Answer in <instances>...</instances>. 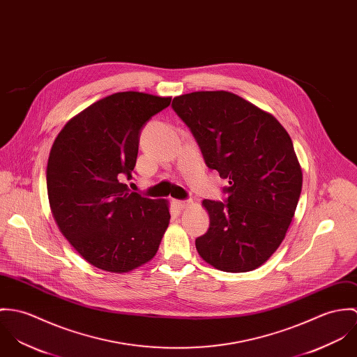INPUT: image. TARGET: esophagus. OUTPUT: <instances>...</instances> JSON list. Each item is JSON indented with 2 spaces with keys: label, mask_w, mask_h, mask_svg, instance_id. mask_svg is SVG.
<instances>
[{
  "label": "esophagus",
  "mask_w": 357,
  "mask_h": 357,
  "mask_svg": "<svg viewBox=\"0 0 357 357\" xmlns=\"http://www.w3.org/2000/svg\"><path fill=\"white\" fill-rule=\"evenodd\" d=\"M172 205L176 209H185L188 205H190V201H183V199H172Z\"/></svg>",
  "instance_id": "obj_1"
}]
</instances>
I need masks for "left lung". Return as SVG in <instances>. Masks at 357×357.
Instances as JSON below:
<instances>
[{"label": "left lung", "instance_id": "8db88e82", "mask_svg": "<svg viewBox=\"0 0 357 357\" xmlns=\"http://www.w3.org/2000/svg\"><path fill=\"white\" fill-rule=\"evenodd\" d=\"M206 165L229 179L227 202L204 199L208 231L198 255L226 273H248L277 250L301 195L303 171L284 127L270 112L226 90L172 100Z\"/></svg>", "mask_w": 357, "mask_h": 357}]
</instances>
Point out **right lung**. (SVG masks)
<instances>
[{
	"label": "right lung",
	"mask_w": 357,
	"mask_h": 357,
	"mask_svg": "<svg viewBox=\"0 0 357 357\" xmlns=\"http://www.w3.org/2000/svg\"><path fill=\"white\" fill-rule=\"evenodd\" d=\"M171 102L141 91L111 94L68 120L47 160L53 219L91 266L130 273L151 261L169 225V202L131 193L144 124Z\"/></svg>",
	"instance_id": "add662e5"
}]
</instances>
